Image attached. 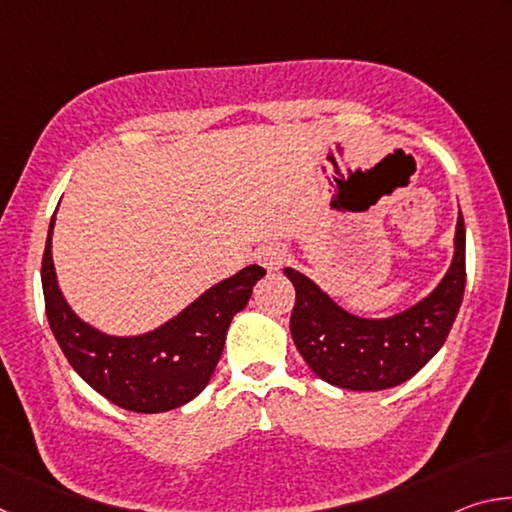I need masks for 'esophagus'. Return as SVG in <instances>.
Here are the masks:
<instances>
[{
  "label": "esophagus",
  "mask_w": 512,
  "mask_h": 512,
  "mask_svg": "<svg viewBox=\"0 0 512 512\" xmlns=\"http://www.w3.org/2000/svg\"><path fill=\"white\" fill-rule=\"evenodd\" d=\"M255 262L259 266H264L266 271H277L284 262V250L277 244H264L255 253Z\"/></svg>",
  "instance_id": "34e87169"
}]
</instances>
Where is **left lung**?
<instances>
[{"instance_id": "left-lung-1", "label": "left lung", "mask_w": 512, "mask_h": 512, "mask_svg": "<svg viewBox=\"0 0 512 512\" xmlns=\"http://www.w3.org/2000/svg\"><path fill=\"white\" fill-rule=\"evenodd\" d=\"M296 287L291 336L302 359L327 384L350 391H384L411 379L452 329L465 291V221L458 214L456 253L429 298L393 318L368 320L343 311L314 282L284 268Z\"/></svg>"}]
</instances>
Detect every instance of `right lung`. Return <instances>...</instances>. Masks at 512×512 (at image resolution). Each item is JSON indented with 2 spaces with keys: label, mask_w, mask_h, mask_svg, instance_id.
Listing matches in <instances>:
<instances>
[{
  "label": "right lung",
  "mask_w": 512,
  "mask_h": 512,
  "mask_svg": "<svg viewBox=\"0 0 512 512\" xmlns=\"http://www.w3.org/2000/svg\"><path fill=\"white\" fill-rule=\"evenodd\" d=\"M51 230L54 219L42 255V291L49 327L69 366L126 411L160 413L194 400L221 359L232 316L248 305L255 282L266 275L264 268L246 266L155 332L117 339L85 325L67 307L51 262Z\"/></svg>",
  "instance_id": "right-lung-1"
}]
</instances>
